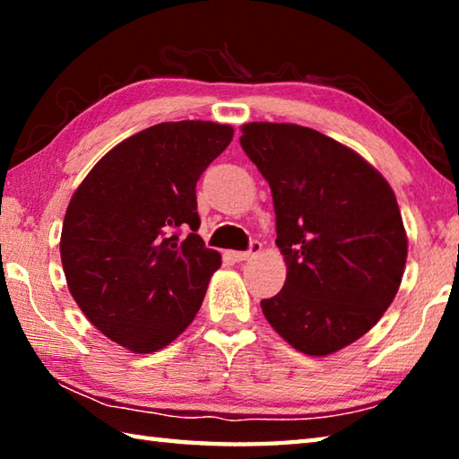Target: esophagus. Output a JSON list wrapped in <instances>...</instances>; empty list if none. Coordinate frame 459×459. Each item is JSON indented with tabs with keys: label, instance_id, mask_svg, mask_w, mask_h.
I'll return each instance as SVG.
<instances>
[{
	"label": "esophagus",
	"instance_id": "1",
	"mask_svg": "<svg viewBox=\"0 0 459 459\" xmlns=\"http://www.w3.org/2000/svg\"><path fill=\"white\" fill-rule=\"evenodd\" d=\"M261 243H257V240H253L251 243V248H248V251H232L230 253V257L235 259V261H247V259H251V257H255V255H259L261 253Z\"/></svg>",
	"mask_w": 459,
	"mask_h": 459
}]
</instances>
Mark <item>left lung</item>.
<instances>
[{"instance_id": "obj_1", "label": "left lung", "mask_w": 459, "mask_h": 459, "mask_svg": "<svg viewBox=\"0 0 459 459\" xmlns=\"http://www.w3.org/2000/svg\"><path fill=\"white\" fill-rule=\"evenodd\" d=\"M240 145L269 182L275 245L287 277L261 301L295 351L328 356L352 344L393 304L407 232L388 182L362 155L293 123H245Z\"/></svg>"}]
</instances>
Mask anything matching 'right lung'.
<instances>
[{"label": "right lung", "instance_id": "add662e5", "mask_svg": "<svg viewBox=\"0 0 459 459\" xmlns=\"http://www.w3.org/2000/svg\"><path fill=\"white\" fill-rule=\"evenodd\" d=\"M232 135L212 121L158 123L105 153L68 202L60 235L68 291L131 352L180 336L221 267V253L196 235V182Z\"/></svg>", "mask_w": 459, "mask_h": 459}]
</instances>
